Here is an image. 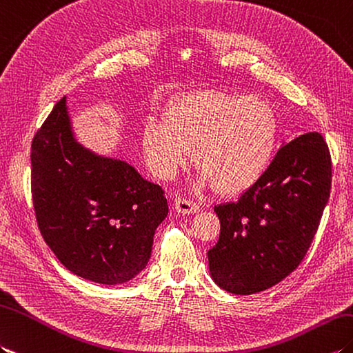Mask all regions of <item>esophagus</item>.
Listing matches in <instances>:
<instances>
[{"label":"esophagus","mask_w":353,"mask_h":353,"mask_svg":"<svg viewBox=\"0 0 353 353\" xmlns=\"http://www.w3.org/2000/svg\"><path fill=\"white\" fill-rule=\"evenodd\" d=\"M174 206H176V210L179 212V214H195V212H199L200 210V206L199 204H196L195 201H192V200H188V199H185V196H177L176 199V203H174Z\"/></svg>","instance_id":"obj_1"}]
</instances>
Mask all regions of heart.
Here are the masks:
<instances>
[{
    "mask_svg": "<svg viewBox=\"0 0 353 353\" xmlns=\"http://www.w3.org/2000/svg\"><path fill=\"white\" fill-rule=\"evenodd\" d=\"M278 116L252 96L218 90L186 93L170 101L163 121L149 120L141 145L154 176L170 179L190 159L201 183L223 195L247 192L265 176L275 154Z\"/></svg>",
    "mask_w": 353,
    "mask_h": 353,
    "instance_id": "b5f03b06",
    "label": "heart"
}]
</instances>
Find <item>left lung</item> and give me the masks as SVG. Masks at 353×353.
<instances>
[{
    "label": "left lung",
    "mask_w": 353,
    "mask_h": 353,
    "mask_svg": "<svg viewBox=\"0 0 353 353\" xmlns=\"http://www.w3.org/2000/svg\"><path fill=\"white\" fill-rule=\"evenodd\" d=\"M331 180L327 144L319 132H308L284 144L239 200L215 206L221 232L208 257L219 288L252 294L292 274L314 239Z\"/></svg>",
    "instance_id": "left-lung-1"
}]
</instances>
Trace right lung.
<instances>
[{"mask_svg":"<svg viewBox=\"0 0 353 353\" xmlns=\"http://www.w3.org/2000/svg\"><path fill=\"white\" fill-rule=\"evenodd\" d=\"M31 196L48 247L70 272L99 284L132 280L168 215L159 185L73 138L65 97L31 143Z\"/></svg>","mask_w":353,"mask_h":353,"instance_id":"add662e5","label":"right lung"}]
</instances>
